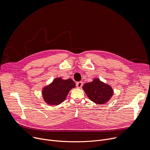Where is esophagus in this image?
<instances>
[{"label": "esophagus", "instance_id": "esophagus-1", "mask_svg": "<svg viewBox=\"0 0 150 150\" xmlns=\"http://www.w3.org/2000/svg\"><path fill=\"white\" fill-rule=\"evenodd\" d=\"M83 82H78L76 83V87L78 88H81L82 87Z\"/></svg>", "mask_w": 150, "mask_h": 150}]
</instances>
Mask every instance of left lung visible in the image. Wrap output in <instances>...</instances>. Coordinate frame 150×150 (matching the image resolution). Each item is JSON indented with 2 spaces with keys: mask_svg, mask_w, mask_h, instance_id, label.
<instances>
[{
  "mask_svg": "<svg viewBox=\"0 0 150 150\" xmlns=\"http://www.w3.org/2000/svg\"><path fill=\"white\" fill-rule=\"evenodd\" d=\"M82 89L90 100L98 104H104L109 102L113 95V90L109 84L95 78L92 82L85 83Z\"/></svg>",
  "mask_w": 150,
  "mask_h": 150,
  "instance_id": "obj_1",
  "label": "left lung"
}]
</instances>
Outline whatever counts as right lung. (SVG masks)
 <instances>
[{
  "mask_svg": "<svg viewBox=\"0 0 150 150\" xmlns=\"http://www.w3.org/2000/svg\"><path fill=\"white\" fill-rule=\"evenodd\" d=\"M75 87L76 83L71 79L56 77L51 83L42 88V96L47 104L57 105L65 100L69 91Z\"/></svg>",
  "mask_w": 150,
  "mask_h": 150,
  "instance_id": "right-lung-1",
  "label": "right lung"
}]
</instances>
